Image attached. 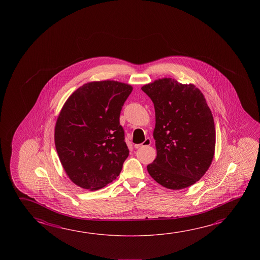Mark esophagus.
<instances>
[{
	"mask_svg": "<svg viewBox=\"0 0 260 260\" xmlns=\"http://www.w3.org/2000/svg\"><path fill=\"white\" fill-rule=\"evenodd\" d=\"M150 144H151V140H150L149 138H147V139L145 140L144 142H142L141 144L135 145V148H136V149H141V148H143L145 146H149Z\"/></svg>",
	"mask_w": 260,
	"mask_h": 260,
	"instance_id": "34e87169",
	"label": "esophagus"
}]
</instances>
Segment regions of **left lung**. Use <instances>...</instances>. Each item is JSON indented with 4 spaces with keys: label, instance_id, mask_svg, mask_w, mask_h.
<instances>
[{
    "label": "left lung",
    "instance_id": "obj_1",
    "mask_svg": "<svg viewBox=\"0 0 260 260\" xmlns=\"http://www.w3.org/2000/svg\"><path fill=\"white\" fill-rule=\"evenodd\" d=\"M141 89L151 99L157 157L147 167L155 181L170 189L196 183L212 162L216 132L204 95L193 84L163 78Z\"/></svg>",
    "mask_w": 260,
    "mask_h": 260
}]
</instances>
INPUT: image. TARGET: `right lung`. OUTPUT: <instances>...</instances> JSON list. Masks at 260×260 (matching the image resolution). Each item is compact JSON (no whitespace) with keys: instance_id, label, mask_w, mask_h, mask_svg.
<instances>
[{"instance_id":"1","label":"right lung","mask_w":260,"mask_h":260,"mask_svg":"<svg viewBox=\"0 0 260 260\" xmlns=\"http://www.w3.org/2000/svg\"><path fill=\"white\" fill-rule=\"evenodd\" d=\"M132 91L119 81H92L64 103L54 141L64 171L77 186L97 190L120 173L128 149L119 114Z\"/></svg>"}]
</instances>
